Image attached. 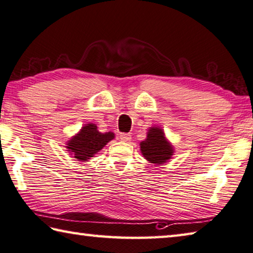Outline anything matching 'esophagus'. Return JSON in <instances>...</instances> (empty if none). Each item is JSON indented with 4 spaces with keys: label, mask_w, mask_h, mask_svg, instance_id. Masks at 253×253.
<instances>
[{
    "label": "esophagus",
    "mask_w": 253,
    "mask_h": 253,
    "mask_svg": "<svg viewBox=\"0 0 253 253\" xmlns=\"http://www.w3.org/2000/svg\"><path fill=\"white\" fill-rule=\"evenodd\" d=\"M120 139L124 141V142H129V141L131 140V134L130 133H121L120 134Z\"/></svg>",
    "instance_id": "34e87169"
}]
</instances>
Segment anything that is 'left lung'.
<instances>
[{"mask_svg":"<svg viewBox=\"0 0 253 253\" xmlns=\"http://www.w3.org/2000/svg\"><path fill=\"white\" fill-rule=\"evenodd\" d=\"M141 152L151 163H161L167 162L172 156L173 149L167 142L165 133L160 127H151L148 132L147 140L140 143Z\"/></svg>","mask_w":253,"mask_h":253,"instance_id":"obj_1","label":"left lung"}]
</instances>
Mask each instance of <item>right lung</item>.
Listing matches in <instances>:
<instances>
[{
  "mask_svg": "<svg viewBox=\"0 0 253 253\" xmlns=\"http://www.w3.org/2000/svg\"><path fill=\"white\" fill-rule=\"evenodd\" d=\"M114 138L112 132L100 133L95 124H87L83 126L81 131L69 141V151L73 152L75 159L79 161H85L93 157V154L99 152L104 145Z\"/></svg>",
  "mask_w": 253,
  "mask_h": 253,
  "instance_id": "1",
  "label": "right lung"
}]
</instances>
